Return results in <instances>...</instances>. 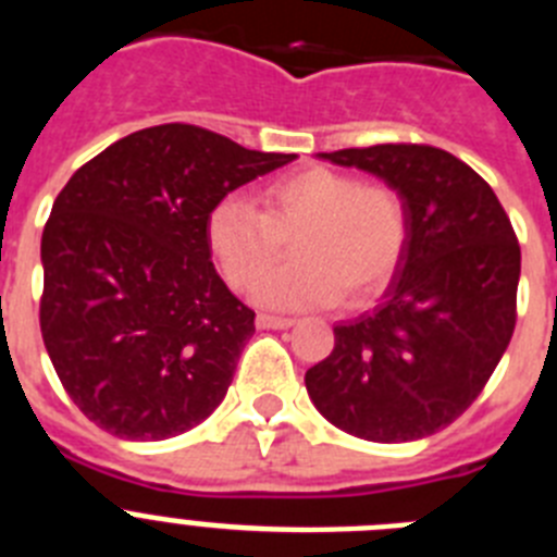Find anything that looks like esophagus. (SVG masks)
I'll list each match as a JSON object with an SVG mask.
<instances>
[{"label": "esophagus", "mask_w": 557, "mask_h": 557, "mask_svg": "<svg viewBox=\"0 0 557 557\" xmlns=\"http://www.w3.org/2000/svg\"><path fill=\"white\" fill-rule=\"evenodd\" d=\"M293 318H282V314H259L256 318V326L259 329H289L293 326Z\"/></svg>", "instance_id": "1"}]
</instances>
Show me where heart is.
<instances>
[{
	"instance_id": "heart-1",
	"label": "heart",
	"mask_w": 557,
	"mask_h": 557,
	"mask_svg": "<svg viewBox=\"0 0 557 557\" xmlns=\"http://www.w3.org/2000/svg\"><path fill=\"white\" fill-rule=\"evenodd\" d=\"M410 214L401 191L385 181L307 166L262 189V209L225 195L206 218V245L234 289H253L294 239L296 259L259 287L275 309L371 301L405 259Z\"/></svg>"
}]
</instances>
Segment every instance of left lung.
Wrapping results in <instances>:
<instances>
[{
  "mask_svg": "<svg viewBox=\"0 0 557 557\" xmlns=\"http://www.w3.org/2000/svg\"><path fill=\"white\" fill-rule=\"evenodd\" d=\"M396 186L410 214L385 298L334 326L304 376L312 405L348 435L398 444L449 426L482 393L516 329L521 248L499 198L466 161L430 145L321 152Z\"/></svg>",
  "mask_w": 557,
  "mask_h": 557,
  "instance_id": "obj_1",
  "label": "left lung"
}]
</instances>
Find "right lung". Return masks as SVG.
Wrapping results in <instances>:
<instances>
[{
  "label": "right lung",
  "instance_id": "add662e5",
  "mask_svg": "<svg viewBox=\"0 0 557 557\" xmlns=\"http://www.w3.org/2000/svg\"><path fill=\"white\" fill-rule=\"evenodd\" d=\"M293 152L198 125L136 131L83 164L41 236V337L69 398L125 441L198 426L253 337L206 245L211 206Z\"/></svg>",
  "mask_w": 557,
  "mask_h": 557
}]
</instances>
